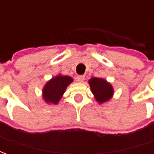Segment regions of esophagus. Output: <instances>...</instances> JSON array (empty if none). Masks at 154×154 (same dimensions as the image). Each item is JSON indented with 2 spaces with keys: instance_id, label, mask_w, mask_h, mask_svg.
Wrapping results in <instances>:
<instances>
[{
  "instance_id": "34e87169",
  "label": "esophagus",
  "mask_w": 154,
  "mask_h": 154,
  "mask_svg": "<svg viewBox=\"0 0 154 154\" xmlns=\"http://www.w3.org/2000/svg\"><path fill=\"white\" fill-rule=\"evenodd\" d=\"M76 79H77L78 82H83V80H85V75H78L76 77Z\"/></svg>"
}]
</instances>
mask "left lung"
Returning a JSON list of instances; mask_svg holds the SVG:
<instances>
[{
  "label": "left lung",
  "mask_w": 154,
  "mask_h": 154,
  "mask_svg": "<svg viewBox=\"0 0 154 154\" xmlns=\"http://www.w3.org/2000/svg\"><path fill=\"white\" fill-rule=\"evenodd\" d=\"M89 85L91 87L92 92L94 95L98 103L108 102L112 98L114 90L112 86L107 82V80L101 78L93 77L89 80Z\"/></svg>",
  "instance_id": "8db88e82"
}]
</instances>
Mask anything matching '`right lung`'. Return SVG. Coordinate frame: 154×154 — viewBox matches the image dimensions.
<instances>
[{"label":"right lung","mask_w":154,"mask_h":154,"mask_svg":"<svg viewBox=\"0 0 154 154\" xmlns=\"http://www.w3.org/2000/svg\"><path fill=\"white\" fill-rule=\"evenodd\" d=\"M72 82V77L62 74H59L49 80L43 89V98L45 102L54 104L58 103L67 87Z\"/></svg>","instance_id":"obj_1"}]
</instances>
